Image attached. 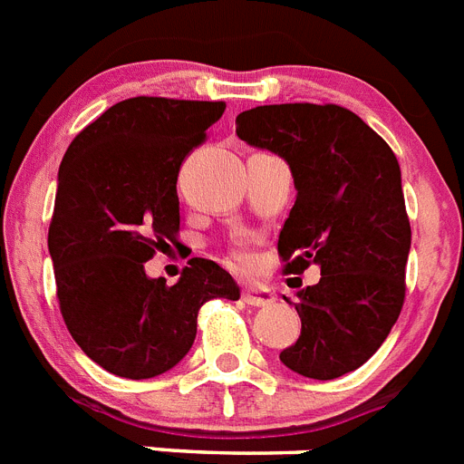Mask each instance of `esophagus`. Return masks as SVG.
<instances>
[{"mask_svg": "<svg viewBox=\"0 0 464 464\" xmlns=\"http://www.w3.org/2000/svg\"><path fill=\"white\" fill-rule=\"evenodd\" d=\"M243 299L250 306H268L276 302L274 292L266 290V287H256V285L243 287Z\"/></svg>", "mask_w": 464, "mask_h": 464, "instance_id": "34e87169", "label": "esophagus"}]
</instances>
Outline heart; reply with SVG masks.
I'll return each instance as SVG.
<instances>
[{"label": "heart", "mask_w": 464, "mask_h": 464, "mask_svg": "<svg viewBox=\"0 0 464 464\" xmlns=\"http://www.w3.org/2000/svg\"><path fill=\"white\" fill-rule=\"evenodd\" d=\"M228 256H231V262L240 268H247L252 264V252L247 250V247H233V250L228 252Z\"/></svg>", "instance_id": "obj_1"}]
</instances>
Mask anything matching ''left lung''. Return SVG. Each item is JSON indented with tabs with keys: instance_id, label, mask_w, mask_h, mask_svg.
I'll use <instances>...</instances> for the list:
<instances>
[{
	"instance_id": "obj_1",
	"label": "left lung",
	"mask_w": 464,
	"mask_h": 464,
	"mask_svg": "<svg viewBox=\"0 0 464 464\" xmlns=\"http://www.w3.org/2000/svg\"><path fill=\"white\" fill-rule=\"evenodd\" d=\"M236 134L285 158L297 198L278 236L283 274L321 266L299 292L302 333L280 361L334 380L382 346L406 302L411 221L394 150L356 112L334 103L256 106Z\"/></svg>"
}]
</instances>
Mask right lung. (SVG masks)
Here are the masks:
<instances>
[{"label":"right lung","mask_w":464,"mask_h":464,"mask_svg":"<svg viewBox=\"0 0 464 464\" xmlns=\"http://www.w3.org/2000/svg\"><path fill=\"white\" fill-rule=\"evenodd\" d=\"M224 108V101L134 96L87 124L65 150L49 224L58 306L82 352L112 375L167 372L193 346L200 306L240 297L212 259L193 256L177 285L143 268L177 243L179 169Z\"/></svg>","instance_id":"add662e5"}]
</instances>
